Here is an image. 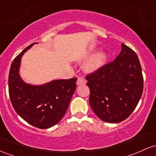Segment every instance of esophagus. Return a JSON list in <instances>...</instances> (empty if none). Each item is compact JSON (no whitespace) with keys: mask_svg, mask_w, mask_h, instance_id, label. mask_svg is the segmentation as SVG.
<instances>
[{"mask_svg":"<svg viewBox=\"0 0 156 156\" xmlns=\"http://www.w3.org/2000/svg\"><path fill=\"white\" fill-rule=\"evenodd\" d=\"M87 83V80H86L83 77L78 76V80H77V85H81V84H86Z\"/></svg>","mask_w":156,"mask_h":156,"instance_id":"34e87169","label":"esophagus"}]
</instances>
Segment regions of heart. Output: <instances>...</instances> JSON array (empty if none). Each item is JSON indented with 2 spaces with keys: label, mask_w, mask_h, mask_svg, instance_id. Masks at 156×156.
Returning a JSON list of instances; mask_svg holds the SVG:
<instances>
[{
  "label": "heart",
  "mask_w": 156,
  "mask_h": 156,
  "mask_svg": "<svg viewBox=\"0 0 156 156\" xmlns=\"http://www.w3.org/2000/svg\"><path fill=\"white\" fill-rule=\"evenodd\" d=\"M107 59V54L104 51H100L94 54L88 62H86L84 67L87 71L92 72L101 68L105 63Z\"/></svg>",
  "instance_id": "1"
}]
</instances>
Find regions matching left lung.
<instances>
[{
	"mask_svg": "<svg viewBox=\"0 0 156 156\" xmlns=\"http://www.w3.org/2000/svg\"><path fill=\"white\" fill-rule=\"evenodd\" d=\"M90 90L89 104L106 122L125 120L136 108L144 88L141 67L135 51L124 44L113 62L86 76Z\"/></svg>",
	"mask_w": 156,
	"mask_h": 156,
	"instance_id": "8db88e82",
	"label": "left lung"
}]
</instances>
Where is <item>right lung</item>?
Wrapping results in <instances>:
<instances>
[{"mask_svg":"<svg viewBox=\"0 0 156 156\" xmlns=\"http://www.w3.org/2000/svg\"><path fill=\"white\" fill-rule=\"evenodd\" d=\"M34 44L25 48L12 62L9 94L15 112L25 121L44 129L56 125L64 117L76 89L77 78L55 80L42 86L25 83L19 75L21 57Z\"/></svg>","mask_w":156,"mask_h":156,"instance_id":"1","label":"right lung"}]
</instances>
